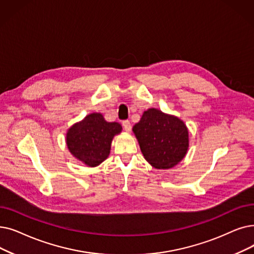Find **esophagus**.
I'll use <instances>...</instances> for the list:
<instances>
[{"label":"esophagus","instance_id":"34e87169","mask_svg":"<svg viewBox=\"0 0 254 254\" xmlns=\"http://www.w3.org/2000/svg\"><path fill=\"white\" fill-rule=\"evenodd\" d=\"M123 126L125 127V129L127 131H129L131 129V126H130V121L129 120H124L123 121Z\"/></svg>","mask_w":254,"mask_h":254}]
</instances>
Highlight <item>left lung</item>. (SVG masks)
I'll use <instances>...</instances> for the list:
<instances>
[{"label":"left lung","mask_w":254,"mask_h":254,"mask_svg":"<svg viewBox=\"0 0 254 254\" xmlns=\"http://www.w3.org/2000/svg\"><path fill=\"white\" fill-rule=\"evenodd\" d=\"M145 160L158 169L179 164L189 146L188 128L181 119L149 109L133 127Z\"/></svg>","instance_id":"8db88e82"}]
</instances>
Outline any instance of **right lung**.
<instances>
[{"label": "right lung", "instance_id": "add662e5", "mask_svg": "<svg viewBox=\"0 0 254 254\" xmlns=\"http://www.w3.org/2000/svg\"><path fill=\"white\" fill-rule=\"evenodd\" d=\"M121 129L118 123H109L101 113H92L68 129L66 144L72 156L94 167L108 158L112 139Z\"/></svg>", "mask_w": 254, "mask_h": 254}]
</instances>
